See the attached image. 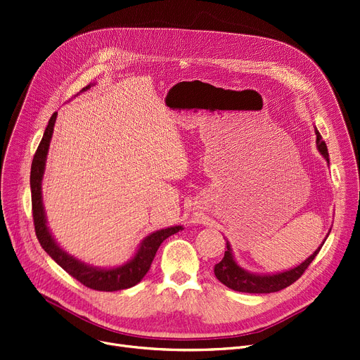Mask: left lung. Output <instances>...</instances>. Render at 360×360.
<instances>
[{
    "mask_svg": "<svg viewBox=\"0 0 360 360\" xmlns=\"http://www.w3.org/2000/svg\"><path fill=\"white\" fill-rule=\"evenodd\" d=\"M316 135H317V140H316L317 150L320 151V154L328 162L327 146L323 141V138H321V135L317 129H316ZM328 233H330V231H328ZM328 233H327V236H328ZM327 236H326V239H327ZM324 240H323V243H324ZM323 243L313 252V255H310L306 261L301 262L300 265H297L291 269H288V271L276 272V274H255V272L246 271L245 268H242L236 262V259L232 254L231 243L226 242L225 257H224L222 261L214 265V275L220 283L225 284L228 288H231L233 291L251 292V294L276 292V291L287 288L288 285H291L292 283H295L300 278L302 272L309 268V265L313 262V259L320 252Z\"/></svg>",
    "mask_w": 360,
    "mask_h": 360,
    "instance_id": "8db88e82",
    "label": "left lung"
}]
</instances>
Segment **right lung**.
<instances>
[{"label":"right lung","mask_w":360,"mask_h":360,"mask_svg":"<svg viewBox=\"0 0 360 360\" xmlns=\"http://www.w3.org/2000/svg\"><path fill=\"white\" fill-rule=\"evenodd\" d=\"M95 84L85 86L80 92L88 91ZM56 118H58V112H54L49 120V124L44 129L43 138L32 162L30 188H32L33 220H34V229H36L37 239L43 250L51 257V259L56 261L69 275H72L73 278H76L85 287L96 291H118V290L131 288L135 284L140 283L144 278V275L148 272L151 262L155 257V252L160 248V245L162 243V240L183 231V226L181 225L170 226V228L160 229L150 233L141 240L135 255L127 264H122L114 268L92 266L79 261L73 255L68 254L63 248H60L56 239L53 238L47 226V219H46V212H44L43 198H41V180L46 169L47 153H49L50 140H51Z\"/></svg>","instance_id":"right-lung-1"}]
</instances>
